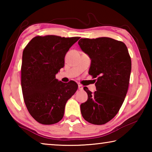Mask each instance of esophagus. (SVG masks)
Masks as SVG:
<instances>
[{
    "label": "esophagus",
    "instance_id": "34e87169",
    "mask_svg": "<svg viewBox=\"0 0 152 152\" xmlns=\"http://www.w3.org/2000/svg\"><path fill=\"white\" fill-rule=\"evenodd\" d=\"M78 89L80 90V91L83 90V86L81 85V84H78Z\"/></svg>",
    "mask_w": 152,
    "mask_h": 152
}]
</instances>
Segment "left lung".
<instances>
[{
	"mask_svg": "<svg viewBox=\"0 0 152 152\" xmlns=\"http://www.w3.org/2000/svg\"><path fill=\"white\" fill-rule=\"evenodd\" d=\"M78 45L91 58L88 74L96 80L94 93L84 87L88 100L80 104L82 115L90 123L103 125L117 114L124 101L132 70L131 57L125 43L112 38H82Z\"/></svg>",
	"mask_w": 152,
	"mask_h": 152,
	"instance_id": "8db88e82",
	"label": "left lung"
}]
</instances>
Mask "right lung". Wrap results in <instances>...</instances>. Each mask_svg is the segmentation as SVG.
<instances>
[{"mask_svg": "<svg viewBox=\"0 0 152 152\" xmlns=\"http://www.w3.org/2000/svg\"><path fill=\"white\" fill-rule=\"evenodd\" d=\"M79 37L36 36L23 52L21 87L25 105L33 119L52 125L62 119L66 102L78 89L75 82L64 83L56 74L64 66V58Z\"/></svg>", "mask_w": 152, "mask_h": 152, "instance_id": "add662e5", "label": "right lung"}]
</instances>
